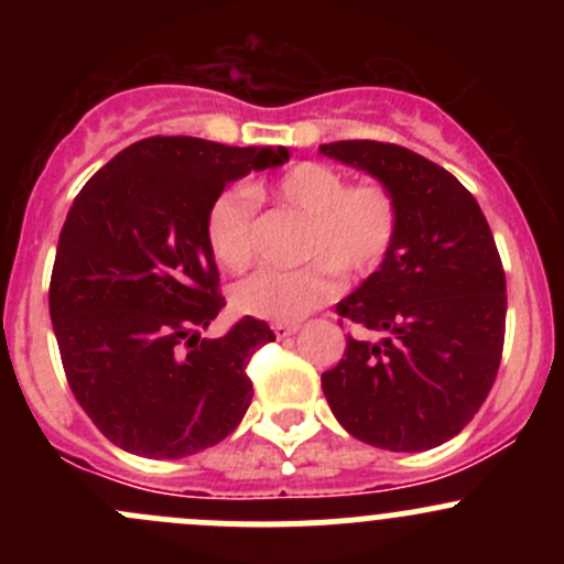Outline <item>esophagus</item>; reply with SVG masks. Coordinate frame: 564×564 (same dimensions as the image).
<instances>
[{"instance_id": "obj_1", "label": "esophagus", "mask_w": 564, "mask_h": 564, "mask_svg": "<svg viewBox=\"0 0 564 564\" xmlns=\"http://www.w3.org/2000/svg\"><path fill=\"white\" fill-rule=\"evenodd\" d=\"M297 329H300V324H281V322L272 324V333H275L278 338H289V335H294Z\"/></svg>"}]
</instances>
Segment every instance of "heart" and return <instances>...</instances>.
I'll return each mask as SVG.
<instances>
[{
	"label": "heart",
	"instance_id": "b5f03b06",
	"mask_svg": "<svg viewBox=\"0 0 564 564\" xmlns=\"http://www.w3.org/2000/svg\"><path fill=\"white\" fill-rule=\"evenodd\" d=\"M275 196L286 207L308 215L300 270H259L237 283L231 305L264 322L292 324L322 308L340 292L338 272L371 275L390 253L398 235V202L379 182L349 185L324 163L305 161L275 182ZM253 198L231 187L207 209V246L218 267L242 272L253 261Z\"/></svg>",
	"mask_w": 564,
	"mask_h": 564
}]
</instances>
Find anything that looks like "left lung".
I'll list each match as a JSON object with an SVG mask.
<instances>
[{"instance_id": "1", "label": "left lung", "mask_w": 564, "mask_h": 564, "mask_svg": "<svg viewBox=\"0 0 564 564\" xmlns=\"http://www.w3.org/2000/svg\"><path fill=\"white\" fill-rule=\"evenodd\" d=\"M318 152L382 182L401 215L379 270L335 305L382 340L349 335L322 373L324 398L366 445L431 451L475 417L497 379L508 314L497 242L475 196L429 158L384 141Z\"/></svg>"}]
</instances>
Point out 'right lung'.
<instances>
[{"label":"right lung","instance_id":"add662e5","mask_svg":"<svg viewBox=\"0 0 564 564\" xmlns=\"http://www.w3.org/2000/svg\"><path fill=\"white\" fill-rule=\"evenodd\" d=\"M286 161V147L152 135L113 155L73 202L51 324L73 395L122 451L185 458L246 417V366L275 335L246 316L224 338H202L226 305L204 224L229 182Z\"/></svg>","mask_w":564,"mask_h":564}]
</instances>
